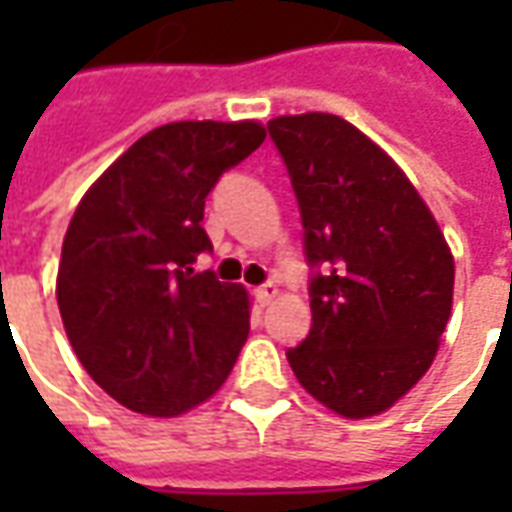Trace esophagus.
Instances as JSON below:
<instances>
[{
	"label": "esophagus",
	"mask_w": 512,
	"mask_h": 512,
	"mask_svg": "<svg viewBox=\"0 0 512 512\" xmlns=\"http://www.w3.org/2000/svg\"><path fill=\"white\" fill-rule=\"evenodd\" d=\"M277 293H279L277 282H266V285H260V288L255 290V299L260 301V304H263V307H266L268 301L274 299V296H277Z\"/></svg>",
	"instance_id": "34e87169"
}]
</instances>
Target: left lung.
Listing matches in <instances>:
<instances>
[{"mask_svg": "<svg viewBox=\"0 0 512 512\" xmlns=\"http://www.w3.org/2000/svg\"><path fill=\"white\" fill-rule=\"evenodd\" d=\"M312 268L299 384L348 419L381 414L428 373L450 321L455 263L439 224L384 150L337 115L268 123Z\"/></svg>", "mask_w": 512, "mask_h": 512, "instance_id": "obj_1", "label": "left lung"}]
</instances>
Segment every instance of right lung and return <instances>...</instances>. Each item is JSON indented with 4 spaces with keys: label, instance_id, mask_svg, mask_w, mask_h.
I'll list each match as a JSON object with an SVG mask.
<instances>
[{
    "label": "right lung",
    "instance_id": "1",
    "mask_svg": "<svg viewBox=\"0 0 512 512\" xmlns=\"http://www.w3.org/2000/svg\"><path fill=\"white\" fill-rule=\"evenodd\" d=\"M263 139L252 120L153 128L73 213L57 274L62 323L84 370L131 411L178 417L200 406L241 354L246 290L194 263L213 249L205 197Z\"/></svg>",
    "mask_w": 512,
    "mask_h": 512
}]
</instances>
